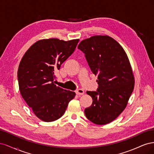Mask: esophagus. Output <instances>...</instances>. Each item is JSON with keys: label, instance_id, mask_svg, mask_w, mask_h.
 I'll return each instance as SVG.
<instances>
[{"label": "esophagus", "instance_id": "1", "mask_svg": "<svg viewBox=\"0 0 154 154\" xmlns=\"http://www.w3.org/2000/svg\"><path fill=\"white\" fill-rule=\"evenodd\" d=\"M76 94L78 95H83V94H84V91H83V89H82V88H79V89H78L76 91Z\"/></svg>", "mask_w": 154, "mask_h": 154}]
</instances>
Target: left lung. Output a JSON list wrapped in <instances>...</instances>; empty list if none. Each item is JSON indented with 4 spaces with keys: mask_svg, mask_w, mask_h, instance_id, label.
<instances>
[{
    "mask_svg": "<svg viewBox=\"0 0 154 154\" xmlns=\"http://www.w3.org/2000/svg\"><path fill=\"white\" fill-rule=\"evenodd\" d=\"M78 48L97 76V91H87L93 101L85 114L94 124L109 123L124 110L134 90V76L127 55L117 41L106 35L83 40Z\"/></svg>",
    "mask_w": 154,
    "mask_h": 154,
    "instance_id": "1",
    "label": "left lung"
}]
</instances>
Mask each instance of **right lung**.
I'll use <instances>...</instances> for the list:
<instances>
[{"label":"right lung","instance_id":"1","mask_svg":"<svg viewBox=\"0 0 154 154\" xmlns=\"http://www.w3.org/2000/svg\"><path fill=\"white\" fill-rule=\"evenodd\" d=\"M79 39L37 41L20 62L18 81L20 94L37 118L51 122L61 118L76 94L54 84V71L75 50Z\"/></svg>","mask_w":154,"mask_h":154}]
</instances>
